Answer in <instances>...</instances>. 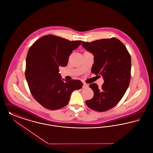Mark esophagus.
<instances>
[{
    "label": "esophagus",
    "mask_w": 153,
    "mask_h": 153,
    "mask_svg": "<svg viewBox=\"0 0 153 153\" xmlns=\"http://www.w3.org/2000/svg\"><path fill=\"white\" fill-rule=\"evenodd\" d=\"M82 87H83V88H87V87H88V84H86V83H85V82H84V83H83V86H82Z\"/></svg>",
    "instance_id": "1"
}]
</instances>
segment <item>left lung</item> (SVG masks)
Masks as SVG:
<instances>
[{"mask_svg": "<svg viewBox=\"0 0 153 153\" xmlns=\"http://www.w3.org/2000/svg\"><path fill=\"white\" fill-rule=\"evenodd\" d=\"M82 47L94 55L91 72L101 74L104 83L99 88L90 84L94 95L85 101L88 108L99 112L114 107L126 93L131 80V58L125 45L117 38L103 39L91 43L82 42Z\"/></svg>", "mask_w": 153, "mask_h": 153, "instance_id": "left-lung-1", "label": "left lung"}]
</instances>
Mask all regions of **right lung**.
<instances>
[{
  "label": "right lung",
  "instance_id": "obj_1",
  "mask_svg": "<svg viewBox=\"0 0 153 153\" xmlns=\"http://www.w3.org/2000/svg\"><path fill=\"white\" fill-rule=\"evenodd\" d=\"M81 41H69L47 35L29 48L26 58L25 77L30 92L44 108L56 110L66 106L74 90L82 88L79 80L62 79L59 67L67 65L69 56Z\"/></svg>",
  "mask_w": 153,
  "mask_h": 153
}]
</instances>
